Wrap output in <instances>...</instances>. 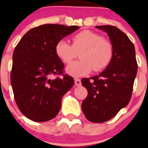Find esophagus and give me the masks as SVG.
Segmentation results:
<instances>
[{"mask_svg": "<svg viewBox=\"0 0 148 148\" xmlns=\"http://www.w3.org/2000/svg\"><path fill=\"white\" fill-rule=\"evenodd\" d=\"M75 84L77 87H79V86L82 85V82H81L80 79H75Z\"/></svg>", "mask_w": 148, "mask_h": 148, "instance_id": "obj_1", "label": "esophagus"}]
</instances>
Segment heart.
<instances>
[{"mask_svg":"<svg viewBox=\"0 0 148 148\" xmlns=\"http://www.w3.org/2000/svg\"><path fill=\"white\" fill-rule=\"evenodd\" d=\"M81 51V60L66 68V73L75 78L87 75L92 69L95 72L104 70L113 57L111 43L90 30H84L74 35L73 44L62 39L56 46V55L64 64H70Z\"/></svg>","mask_w":148,"mask_h":148,"instance_id":"obj_1","label":"heart"}]
</instances>
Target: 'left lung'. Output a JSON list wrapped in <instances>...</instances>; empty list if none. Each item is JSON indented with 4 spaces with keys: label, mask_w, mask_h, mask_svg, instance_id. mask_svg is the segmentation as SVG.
I'll return each mask as SVG.
<instances>
[{
    "label": "left lung",
    "mask_w": 148,
    "mask_h": 148,
    "mask_svg": "<svg viewBox=\"0 0 148 148\" xmlns=\"http://www.w3.org/2000/svg\"><path fill=\"white\" fill-rule=\"evenodd\" d=\"M108 34L113 48L110 64L98 75L82 79L88 91L82 109L90 121L102 123L113 118L131 98L137 74L134 45L127 35L114 26H96Z\"/></svg>",
    "instance_id": "obj_1"
}]
</instances>
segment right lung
I'll use <instances>...</instances> for the list:
<instances>
[{
  "instance_id": "obj_1",
  "label": "right lung",
  "mask_w": 148,
  "mask_h": 148,
  "mask_svg": "<svg viewBox=\"0 0 148 148\" xmlns=\"http://www.w3.org/2000/svg\"><path fill=\"white\" fill-rule=\"evenodd\" d=\"M77 26L44 24L23 35L12 56L11 84L18 108L29 119H53L61 107V99L74 84L73 77L63 75L64 65L56 53V44L75 32Z\"/></svg>"
}]
</instances>
